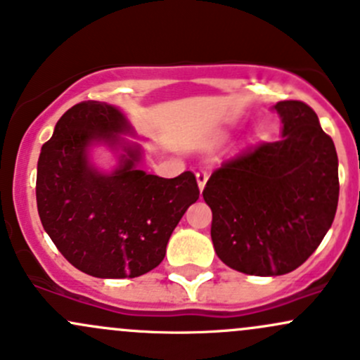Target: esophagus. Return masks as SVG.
Returning <instances> with one entry per match:
<instances>
[{"label": "esophagus", "mask_w": 360, "mask_h": 360, "mask_svg": "<svg viewBox=\"0 0 360 360\" xmlns=\"http://www.w3.org/2000/svg\"><path fill=\"white\" fill-rule=\"evenodd\" d=\"M195 176H197L198 188H200V191H202V190H203V186H205L207 179H209V172H207V170H198V172L195 174Z\"/></svg>", "instance_id": "esophagus-1"}]
</instances>
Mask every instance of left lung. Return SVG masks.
Here are the masks:
<instances>
[{
    "label": "left lung",
    "instance_id": "obj_1",
    "mask_svg": "<svg viewBox=\"0 0 360 360\" xmlns=\"http://www.w3.org/2000/svg\"><path fill=\"white\" fill-rule=\"evenodd\" d=\"M282 139L214 170L203 190L214 250L226 266L275 277L304 263L335 219L338 155L317 115L301 101L274 106Z\"/></svg>",
    "mask_w": 360,
    "mask_h": 360
}]
</instances>
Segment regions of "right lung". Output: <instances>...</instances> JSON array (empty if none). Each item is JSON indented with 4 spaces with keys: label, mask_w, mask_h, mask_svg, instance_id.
Instances as JSON below:
<instances>
[{
    "label": "right lung",
    "mask_w": 360,
    "mask_h": 360,
    "mask_svg": "<svg viewBox=\"0 0 360 360\" xmlns=\"http://www.w3.org/2000/svg\"><path fill=\"white\" fill-rule=\"evenodd\" d=\"M123 136H136L125 112L85 101L60 116L38 160L43 228L72 266L99 278H134L157 268L174 228L200 195L190 170L174 179L141 170L143 148ZM96 146L115 153L110 173L89 158Z\"/></svg>",
    "instance_id": "add662e5"
}]
</instances>
